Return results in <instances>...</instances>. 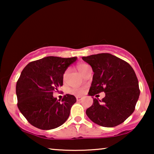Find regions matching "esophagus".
Here are the masks:
<instances>
[{"label":"esophagus","instance_id":"obj_1","mask_svg":"<svg viewBox=\"0 0 154 154\" xmlns=\"http://www.w3.org/2000/svg\"><path fill=\"white\" fill-rule=\"evenodd\" d=\"M82 100V97H76V100L78 101V102H79V101H81Z\"/></svg>","mask_w":154,"mask_h":154}]
</instances>
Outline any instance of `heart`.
I'll list each match as a JSON object with an SVG mask.
<instances>
[{
  "mask_svg": "<svg viewBox=\"0 0 154 154\" xmlns=\"http://www.w3.org/2000/svg\"><path fill=\"white\" fill-rule=\"evenodd\" d=\"M86 66H88V64H79V65H78V66H77V69H78V70H79V72L81 73V71H83V69L84 68H85V67ZM66 73H65V74H64V77L66 76ZM82 92H83V90H81V89H73V90H72L73 93L76 94H80L81 93H82Z\"/></svg>",
  "mask_w": 154,
  "mask_h": 154,
  "instance_id": "b5f03b06",
  "label": "heart"
}]
</instances>
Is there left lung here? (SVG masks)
Returning a JSON list of instances; mask_svg holds the SVG:
<instances>
[{
    "label": "left lung",
    "instance_id": "8db88e82",
    "mask_svg": "<svg viewBox=\"0 0 154 154\" xmlns=\"http://www.w3.org/2000/svg\"><path fill=\"white\" fill-rule=\"evenodd\" d=\"M94 72L88 94L104 92L102 100L93 98V104L86 110L94 123L112 128L123 123L134 112L140 91L135 72L121 59L109 53L83 57Z\"/></svg>",
    "mask_w": 154,
    "mask_h": 154
}]
</instances>
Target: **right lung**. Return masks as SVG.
I'll return each instance as SVG.
<instances>
[{
    "mask_svg": "<svg viewBox=\"0 0 154 154\" xmlns=\"http://www.w3.org/2000/svg\"><path fill=\"white\" fill-rule=\"evenodd\" d=\"M76 60L46 57L29 63L22 70L16 85L17 106L34 127L54 129L68 119L76 99L67 94L60 102L52 94L62 86L65 71Z\"/></svg>",
    "mask_w": 154,
    "mask_h": 154,
    "instance_id": "right-lung-1",
    "label": "right lung"
}]
</instances>
